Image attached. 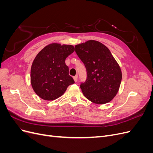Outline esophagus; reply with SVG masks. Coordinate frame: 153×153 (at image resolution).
Returning a JSON list of instances; mask_svg holds the SVG:
<instances>
[{
  "instance_id": "obj_1",
  "label": "esophagus",
  "mask_w": 153,
  "mask_h": 153,
  "mask_svg": "<svg viewBox=\"0 0 153 153\" xmlns=\"http://www.w3.org/2000/svg\"><path fill=\"white\" fill-rule=\"evenodd\" d=\"M73 79H74V80H75V82H76L77 80H78V75H76L75 76H73Z\"/></svg>"
}]
</instances>
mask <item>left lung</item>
Here are the masks:
<instances>
[{"instance_id":"left-lung-1","label":"left lung","mask_w":153,"mask_h":153,"mask_svg":"<svg viewBox=\"0 0 153 153\" xmlns=\"http://www.w3.org/2000/svg\"><path fill=\"white\" fill-rule=\"evenodd\" d=\"M75 52L86 68L87 77L80 88L87 99L96 104L112 101L119 91L122 72L109 49L98 41L75 45Z\"/></svg>"}]
</instances>
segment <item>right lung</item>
Returning a JSON list of instances; mask_svg holds the SVG:
<instances>
[{"instance_id": "obj_1", "label": "right lung", "mask_w": 153, "mask_h": 153, "mask_svg": "<svg viewBox=\"0 0 153 153\" xmlns=\"http://www.w3.org/2000/svg\"><path fill=\"white\" fill-rule=\"evenodd\" d=\"M75 51L71 45L53 43L37 54L30 69L32 89L41 99L52 101L61 96L69 85L75 83L69 75L66 57Z\"/></svg>"}]
</instances>
